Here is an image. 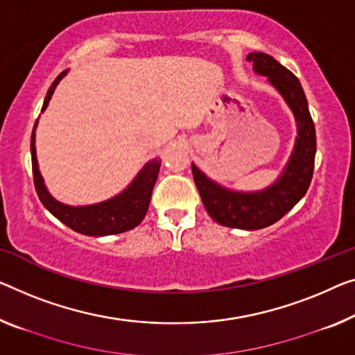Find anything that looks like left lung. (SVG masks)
<instances>
[{"label":"left lung","instance_id":"obj_1","mask_svg":"<svg viewBox=\"0 0 355 355\" xmlns=\"http://www.w3.org/2000/svg\"><path fill=\"white\" fill-rule=\"evenodd\" d=\"M247 60L253 62V70L268 76L284 95L298 123V139L287 167L272 187L260 193L230 191L209 180L196 166L191 168L200 199L211 218L228 228L253 231L276 223L308 191L314 172L315 127L303 87L292 71L263 52H252Z\"/></svg>","mask_w":355,"mask_h":355}]
</instances>
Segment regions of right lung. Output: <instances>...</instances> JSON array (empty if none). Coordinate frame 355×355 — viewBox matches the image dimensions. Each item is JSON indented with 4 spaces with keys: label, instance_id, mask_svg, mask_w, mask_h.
Instances as JSON below:
<instances>
[{
    "label": "right lung",
    "instance_id": "obj_1",
    "mask_svg": "<svg viewBox=\"0 0 355 355\" xmlns=\"http://www.w3.org/2000/svg\"><path fill=\"white\" fill-rule=\"evenodd\" d=\"M67 71H62L55 81L51 84L49 91L46 94L44 103L41 111H44L47 103L54 94V89L59 84ZM36 127V123H35ZM31 167H33V182L38 198L42 205L51 211L55 218H59L63 225L73 231L81 232L86 236H111L134 230L135 226L141 223L145 218L148 207H150L151 193L159 173L161 161L155 159L148 162L137 178L132 182L127 189H124L119 196L113 199L105 200V202L84 205V207H71V205L60 204L52 196L42 183V177L38 171V161H36V148H35V129L31 134Z\"/></svg>",
    "mask_w": 355,
    "mask_h": 355
}]
</instances>
